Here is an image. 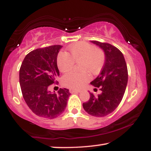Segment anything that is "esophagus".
Here are the masks:
<instances>
[{
  "instance_id": "34e87169",
  "label": "esophagus",
  "mask_w": 151,
  "mask_h": 151,
  "mask_svg": "<svg viewBox=\"0 0 151 151\" xmlns=\"http://www.w3.org/2000/svg\"><path fill=\"white\" fill-rule=\"evenodd\" d=\"M70 92L71 93H79L80 91H78V90H74V89H70Z\"/></svg>"
}]
</instances>
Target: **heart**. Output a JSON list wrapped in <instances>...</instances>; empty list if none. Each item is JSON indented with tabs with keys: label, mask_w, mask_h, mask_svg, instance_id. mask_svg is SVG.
<instances>
[{
	"label": "heart",
	"mask_w": 151,
	"mask_h": 151,
	"mask_svg": "<svg viewBox=\"0 0 151 151\" xmlns=\"http://www.w3.org/2000/svg\"><path fill=\"white\" fill-rule=\"evenodd\" d=\"M104 60V54L101 50H96L94 46L86 42H79L71 46L67 54H60L57 64L60 72H67L73 68L74 62L81 61L79 66L81 70L96 73L101 70ZM90 79L91 76L88 72H70L62 77V81L67 87L80 89Z\"/></svg>",
	"instance_id": "b5f03b06"
}]
</instances>
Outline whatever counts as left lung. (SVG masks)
I'll use <instances>...</instances> for the list:
<instances>
[{
	"label": "left lung",
	"instance_id": "8db88e82",
	"mask_svg": "<svg viewBox=\"0 0 151 151\" xmlns=\"http://www.w3.org/2000/svg\"><path fill=\"white\" fill-rule=\"evenodd\" d=\"M104 52L105 62L101 72L91 84L100 88L101 93L95 96L90 93L89 101L83 108L90 115L102 117L112 113L121 103L128 82L125 59L118 48L106 42L91 41Z\"/></svg>",
	"mask_w": 151,
	"mask_h": 151
}]
</instances>
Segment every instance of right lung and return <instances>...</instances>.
I'll use <instances>...</instances> for the list:
<instances>
[{
	"instance_id": "right-lung-1",
	"label": "right lung",
	"mask_w": 151,
	"mask_h": 151,
	"mask_svg": "<svg viewBox=\"0 0 151 151\" xmlns=\"http://www.w3.org/2000/svg\"><path fill=\"white\" fill-rule=\"evenodd\" d=\"M62 47L58 45L32 50L22 62L19 79L22 96L38 116L55 119L67 106L69 89H60L57 93L49 91V86L56 83L60 75L57 58Z\"/></svg>"
}]
</instances>
